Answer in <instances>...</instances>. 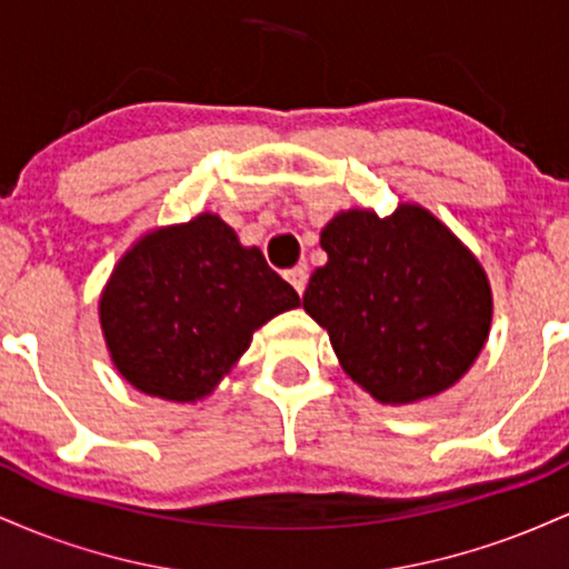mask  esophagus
<instances>
[{
	"label": "esophagus",
	"instance_id": "esophagus-1",
	"mask_svg": "<svg viewBox=\"0 0 569 569\" xmlns=\"http://www.w3.org/2000/svg\"><path fill=\"white\" fill-rule=\"evenodd\" d=\"M286 280H289V283L293 286V291L305 293V286H307V267H305V264L291 267V270L286 272Z\"/></svg>",
	"mask_w": 569,
	"mask_h": 569
}]
</instances>
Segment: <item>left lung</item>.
Listing matches in <instances>:
<instances>
[{
  "mask_svg": "<svg viewBox=\"0 0 569 569\" xmlns=\"http://www.w3.org/2000/svg\"><path fill=\"white\" fill-rule=\"evenodd\" d=\"M302 307L329 331L339 367L380 403L452 388L485 350L492 289L473 251L420 202L388 217L348 208L321 230Z\"/></svg>",
  "mask_w": 569,
  "mask_h": 569,
  "instance_id": "left-lung-1",
  "label": "left lung"
}]
</instances>
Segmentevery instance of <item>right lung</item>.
I'll return each instance as SVG.
<instances>
[{"instance_id":"1","label":"right lung","mask_w":569,"mask_h":569,"mask_svg":"<svg viewBox=\"0 0 569 569\" xmlns=\"http://www.w3.org/2000/svg\"><path fill=\"white\" fill-rule=\"evenodd\" d=\"M299 293L219 213L143 232L114 264L98 321L122 380L173 403L217 390L270 318Z\"/></svg>"}]
</instances>
